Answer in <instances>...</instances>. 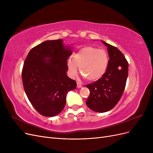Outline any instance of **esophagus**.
Masks as SVG:
<instances>
[{
	"label": "esophagus",
	"mask_w": 153,
	"mask_h": 153,
	"mask_svg": "<svg viewBox=\"0 0 153 153\" xmlns=\"http://www.w3.org/2000/svg\"><path fill=\"white\" fill-rule=\"evenodd\" d=\"M77 87L78 88H82V84H80V83H77Z\"/></svg>",
	"instance_id": "1"
}]
</instances>
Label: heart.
Here are the masks:
<instances>
[{"label":"heart","mask_w":153,"mask_h":153,"mask_svg":"<svg viewBox=\"0 0 153 153\" xmlns=\"http://www.w3.org/2000/svg\"><path fill=\"white\" fill-rule=\"evenodd\" d=\"M108 63V55L105 50L92 47L82 48L67 62L71 76L76 75L77 68H79L81 75L89 81H95L102 77L107 70Z\"/></svg>","instance_id":"b5f03b06"}]
</instances>
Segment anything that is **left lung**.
<instances>
[{"label": "left lung", "mask_w": 153, "mask_h": 153, "mask_svg": "<svg viewBox=\"0 0 153 153\" xmlns=\"http://www.w3.org/2000/svg\"><path fill=\"white\" fill-rule=\"evenodd\" d=\"M107 47L109 63L104 75L98 80L86 85L90 95L86 105L96 112H105L113 108L121 99L128 75V62L117 48L101 41Z\"/></svg>", "instance_id": "1"}]
</instances>
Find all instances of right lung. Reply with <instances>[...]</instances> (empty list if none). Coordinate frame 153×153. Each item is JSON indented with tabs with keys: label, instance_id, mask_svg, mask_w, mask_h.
<instances>
[{
	"label": "right lung",
	"instance_id": "add662e5",
	"mask_svg": "<svg viewBox=\"0 0 153 153\" xmlns=\"http://www.w3.org/2000/svg\"><path fill=\"white\" fill-rule=\"evenodd\" d=\"M62 39L46 41L32 48L23 67L22 76L32 105L46 117L58 115L66 102L67 93L76 83L66 74L67 60L72 54Z\"/></svg>",
	"mask_w": 153,
	"mask_h": 153
}]
</instances>
